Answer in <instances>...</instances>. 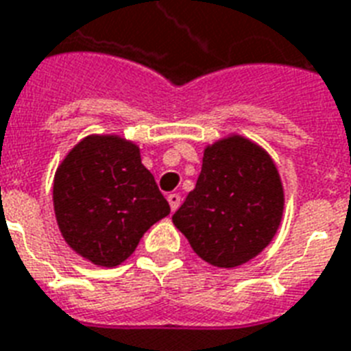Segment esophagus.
Wrapping results in <instances>:
<instances>
[{
  "mask_svg": "<svg viewBox=\"0 0 351 351\" xmlns=\"http://www.w3.org/2000/svg\"><path fill=\"white\" fill-rule=\"evenodd\" d=\"M167 202H169L171 206V211H176L178 206H180V195H178V193H169V195H167Z\"/></svg>",
  "mask_w": 351,
  "mask_h": 351,
  "instance_id": "1",
  "label": "esophagus"
}]
</instances>
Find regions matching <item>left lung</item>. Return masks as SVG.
Segmentation results:
<instances>
[{
	"label": "left lung",
	"mask_w": 351,
	"mask_h": 351,
	"mask_svg": "<svg viewBox=\"0 0 351 351\" xmlns=\"http://www.w3.org/2000/svg\"><path fill=\"white\" fill-rule=\"evenodd\" d=\"M282 211V182L271 156L250 138L230 134L204 149L197 186L173 224L202 261L234 267L271 242Z\"/></svg>",
	"instance_id": "8db88e82"
}]
</instances>
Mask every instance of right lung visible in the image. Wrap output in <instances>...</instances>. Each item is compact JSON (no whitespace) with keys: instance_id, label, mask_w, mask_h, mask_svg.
Listing matches in <instances>:
<instances>
[{"instance_id":"right-lung-1","label":"right lung","mask_w":351,"mask_h":351,"mask_svg":"<svg viewBox=\"0 0 351 351\" xmlns=\"http://www.w3.org/2000/svg\"><path fill=\"white\" fill-rule=\"evenodd\" d=\"M52 202L69 247L100 267L127 261L171 211L140 147L118 134H89L69 151L54 175Z\"/></svg>"}]
</instances>
